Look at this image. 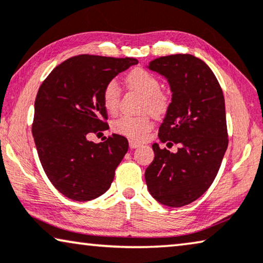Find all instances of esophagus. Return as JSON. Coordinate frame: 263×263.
<instances>
[{
  "mask_svg": "<svg viewBox=\"0 0 263 263\" xmlns=\"http://www.w3.org/2000/svg\"><path fill=\"white\" fill-rule=\"evenodd\" d=\"M140 145H142V144L136 142V140H130V147H131V149H136V147H138Z\"/></svg>",
  "mask_w": 263,
  "mask_h": 263,
  "instance_id": "esophagus-1",
  "label": "esophagus"
}]
</instances>
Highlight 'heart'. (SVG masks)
Returning a JSON list of instances; mask_svg holds the SVG:
<instances>
[{"label":"heart","mask_w":263,"mask_h":263,"mask_svg":"<svg viewBox=\"0 0 263 263\" xmlns=\"http://www.w3.org/2000/svg\"><path fill=\"white\" fill-rule=\"evenodd\" d=\"M126 84L131 89L139 91L144 96L143 109L149 110L154 116H161L169 106L168 95L160 90V81L147 70L137 68L126 76ZM120 89L118 82L110 80L102 90V103L108 113H116L119 106ZM153 127L149 114L140 117L123 116L113 123V130L118 135L131 139H143Z\"/></svg>","instance_id":"1"}]
</instances>
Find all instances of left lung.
Listing matches in <instances>:
<instances>
[{"instance_id": "obj_1", "label": "left lung", "mask_w": 263, "mask_h": 263, "mask_svg": "<svg viewBox=\"0 0 263 263\" xmlns=\"http://www.w3.org/2000/svg\"><path fill=\"white\" fill-rule=\"evenodd\" d=\"M147 68L164 76L172 91L158 137L162 143L172 140L180 147L174 154L154 144L146 186L158 202L181 207L209 190L227 151L223 90L209 65L192 54L156 58Z\"/></svg>"}]
</instances>
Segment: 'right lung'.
Listing matches in <instances>:
<instances>
[{
    "label": "right lung",
    "mask_w": 263,
    "mask_h": 263,
    "mask_svg": "<svg viewBox=\"0 0 263 263\" xmlns=\"http://www.w3.org/2000/svg\"><path fill=\"white\" fill-rule=\"evenodd\" d=\"M135 58L91 54L66 59L46 77L34 102L32 133L44 172L66 198L88 201L108 191L116 169L128 150L125 137L88 140L108 128L102 90Z\"/></svg>",
    "instance_id": "add662e5"
}]
</instances>
